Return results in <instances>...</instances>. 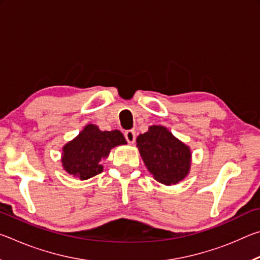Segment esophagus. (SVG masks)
Segmentation results:
<instances>
[{
    "mask_svg": "<svg viewBox=\"0 0 260 260\" xmlns=\"http://www.w3.org/2000/svg\"><path fill=\"white\" fill-rule=\"evenodd\" d=\"M124 135H125L126 141H127V142H128V143H134V142H135L136 136H135V132H134L133 129L126 131L125 133H124Z\"/></svg>",
    "mask_w": 260,
    "mask_h": 260,
    "instance_id": "34e87169",
    "label": "esophagus"
}]
</instances>
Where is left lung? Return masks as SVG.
<instances>
[{"instance_id": "left-lung-1", "label": "left lung", "mask_w": 260, "mask_h": 260, "mask_svg": "<svg viewBox=\"0 0 260 260\" xmlns=\"http://www.w3.org/2000/svg\"><path fill=\"white\" fill-rule=\"evenodd\" d=\"M140 155L153 178L164 184H175L189 173L191 153L162 126H151L136 139Z\"/></svg>"}]
</instances>
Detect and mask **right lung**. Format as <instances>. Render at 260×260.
Wrapping results in <instances>:
<instances>
[{"label": "right lung", "mask_w": 260, "mask_h": 260, "mask_svg": "<svg viewBox=\"0 0 260 260\" xmlns=\"http://www.w3.org/2000/svg\"><path fill=\"white\" fill-rule=\"evenodd\" d=\"M126 144L119 131H100L98 126L87 125L78 138L63 148L61 162L68 173L87 180L102 172L100 160L108 157L110 149Z\"/></svg>", "instance_id": "add662e5"}]
</instances>
